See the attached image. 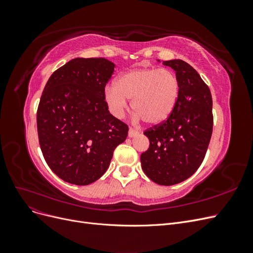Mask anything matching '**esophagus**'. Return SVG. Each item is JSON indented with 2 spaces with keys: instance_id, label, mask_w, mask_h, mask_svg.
<instances>
[{
  "instance_id": "esophagus-1",
  "label": "esophagus",
  "mask_w": 253,
  "mask_h": 253,
  "mask_svg": "<svg viewBox=\"0 0 253 253\" xmlns=\"http://www.w3.org/2000/svg\"><path fill=\"white\" fill-rule=\"evenodd\" d=\"M137 134H138V132L135 131L134 128L129 127V129H128V137H134V136H136Z\"/></svg>"
}]
</instances>
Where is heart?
<instances>
[{
    "mask_svg": "<svg viewBox=\"0 0 253 253\" xmlns=\"http://www.w3.org/2000/svg\"><path fill=\"white\" fill-rule=\"evenodd\" d=\"M180 84L176 74L162 67L132 70L120 75L114 86L106 87L104 98L115 116H121L126 100L137 118L150 126L163 124L177 105Z\"/></svg>",
    "mask_w": 253,
    "mask_h": 253,
    "instance_id": "b5f03b06",
    "label": "heart"
}]
</instances>
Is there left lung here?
<instances>
[{"mask_svg": "<svg viewBox=\"0 0 253 253\" xmlns=\"http://www.w3.org/2000/svg\"><path fill=\"white\" fill-rule=\"evenodd\" d=\"M163 63L175 71L180 95L171 116L143 132L150 145L140 160L152 181L172 186L192 176L206 156L213 128L212 97L201 76L185 61Z\"/></svg>", "mask_w": 253, "mask_h": 253, "instance_id": "8db88e82", "label": "left lung"}]
</instances>
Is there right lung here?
<instances>
[{
  "mask_svg": "<svg viewBox=\"0 0 253 253\" xmlns=\"http://www.w3.org/2000/svg\"><path fill=\"white\" fill-rule=\"evenodd\" d=\"M114 63L76 58L49 77L37 111L39 143L51 171L66 182L86 186L108 170L128 126L109 112L104 98Z\"/></svg>",
  "mask_w": 253,
  "mask_h": 253,
  "instance_id": "obj_1",
  "label": "right lung"
}]
</instances>
